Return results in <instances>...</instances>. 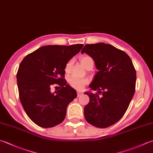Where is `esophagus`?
Here are the masks:
<instances>
[{"instance_id":"esophagus-1","label":"esophagus","mask_w":153,"mask_h":153,"mask_svg":"<svg viewBox=\"0 0 153 153\" xmlns=\"http://www.w3.org/2000/svg\"><path fill=\"white\" fill-rule=\"evenodd\" d=\"M77 97H79V96H80V95L82 94V92H81V91H77Z\"/></svg>"}]
</instances>
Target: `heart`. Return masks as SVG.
<instances>
[{
  "instance_id": "b5f03b06",
  "label": "heart",
  "mask_w": 153,
  "mask_h": 153,
  "mask_svg": "<svg viewBox=\"0 0 153 153\" xmlns=\"http://www.w3.org/2000/svg\"><path fill=\"white\" fill-rule=\"evenodd\" d=\"M80 61L82 64L84 66L85 68H86L88 65L94 63L93 59L88 56H83L80 58ZM74 63V60L72 59H70L65 65L64 70L65 72L69 74L71 71V68H72V65ZM68 82L70 83V85L73 87L74 88L77 89H82L84 88L85 85L88 83V79L86 78H82V77H78L76 76H71L68 78Z\"/></svg>"
}]
</instances>
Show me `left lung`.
I'll return each instance as SVG.
<instances>
[{
	"label": "left lung",
	"mask_w": 153,
	"mask_h": 153,
	"mask_svg": "<svg viewBox=\"0 0 153 153\" xmlns=\"http://www.w3.org/2000/svg\"><path fill=\"white\" fill-rule=\"evenodd\" d=\"M82 53L93 58L98 70L89 85L98 94L85 93L89 97L85 118L95 127H108L120 120L129 105L135 91V69L126 53L111 44H86Z\"/></svg>",
	"instance_id": "8db88e82"
}]
</instances>
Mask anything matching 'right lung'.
Listing matches in <instances>:
<instances>
[{"instance_id":"add662e5","label":"right lung","mask_w":153,"mask_h":153,"mask_svg":"<svg viewBox=\"0 0 153 153\" xmlns=\"http://www.w3.org/2000/svg\"><path fill=\"white\" fill-rule=\"evenodd\" d=\"M83 45H48L27 55L16 74L20 102L27 115L38 126L53 127L64 120L67 107L77 97L64 78L66 63ZM60 90L51 92V85Z\"/></svg>"}]
</instances>
